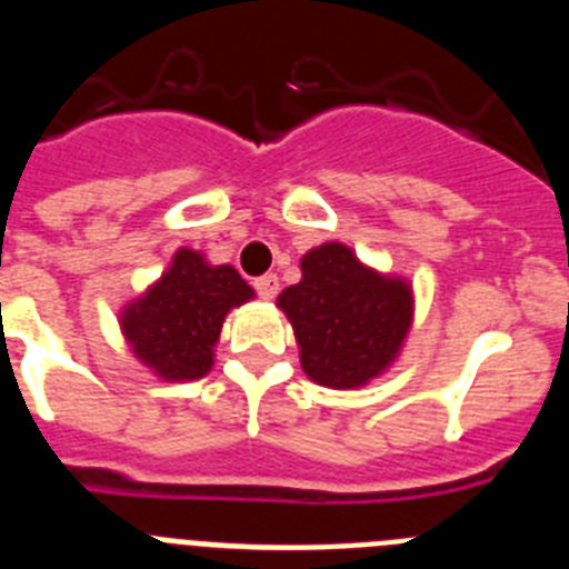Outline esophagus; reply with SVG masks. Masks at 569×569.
I'll use <instances>...</instances> for the list:
<instances>
[{
	"label": "esophagus",
	"mask_w": 569,
	"mask_h": 569,
	"mask_svg": "<svg viewBox=\"0 0 569 569\" xmlns=\"http://www.w3.org/2000/svg\"><path fill=\"white\" fill-rule=\"evenodd\" d=\"M256 293H259L264 301L276 299V293H279V276L276 273L259 276V279H256Z\"/></svg>",
	"instance_id": "esophagus-1"
}]
</instances>
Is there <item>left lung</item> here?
I'll return each mask as SVG.
<instances>
[{
	"label": "left lung",
	"instance_id": "8db88e82",
	"mask_svg": "<svg viewBox=\"0 0 569 569\" xmlns=\"http://www.w3.org/2000/svg\"><path fill=\"white\" fill-rule=\"evenodd\" d=\"M299 268V284L281 290L276 305L293 328L308 379L356 390L387 373L413 328V284L370 268L341 241L308 250Z\"/></svg>",
	"mask_w": 569,
	"mask_h": 569
}]
</instances>
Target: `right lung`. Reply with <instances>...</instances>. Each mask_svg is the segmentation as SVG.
<instances>
[{"instance_id":"add662e5","label":"right lung","mask_w":569,"mask_h":569,"mask_svg":"<svg viewBox=\"0 0 569 569\" xmlns=\"http://www.w3.org/2000/svg\"><path fill=\"white\" fill-rule=\"evenodd\" d=\"M256 290L233 264H210L179 248L153 284L119 310V330L133 359L162 381H196L210 373L222 325Z\"/></svg>"}]
</instances>
